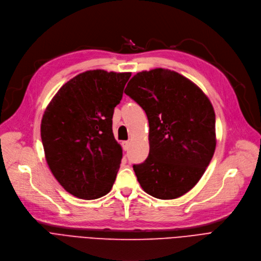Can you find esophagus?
Masks as SVG:
<instances>
[{
	"label": "esophagus",
	"mask_w": 261,
	"mask_h": 261,
	"mask_svg": "<svg viewBox=\"0 0 261 261\" xmlns=\"http://www.w3.org/2000/svg\"><path fill=\"white\" fill-rule=\"evenodd\" d=\"M122 148L124 151H127L129 148V141H123L122 142Z\"/></svg>",
	"instance_id": "34e87169"
}]
</instances>
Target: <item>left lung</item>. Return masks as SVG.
<instances>
[{
	"label": "left lung",
	"mask_w": 261,
	"mask_h": 261,
	"mask_svg": "<svg viewBox=\"0 0 261 261\" xmlns=\"http://www.w3.org/2000/svg\"><path fill=\"white\" fill-rule=\"evenodd\" d=\"M124 92L145 111L150 126V153L133 166L142 189L160 200L187 193L216 150L212 103L191 81L161 68L137 73Z\"/></svg>",
	"instance_id": "8db88e82"
}]
</instances>
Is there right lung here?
Wrapping results in <instances>:
<instances>
[{
    "mask_svg": "<svg viewBox=\"0 0 261 261\" xmlns=\"http://www.w3.org/2000/svg\"><path fill=\"white\" fill-rule=\"evenodd\" d=\"M130 73L86 71L66 83L46 107L41 140L46 163L64 189L83 200L107 194L122 148L113 116Z\"/></svg>",
    "mask_w": 261,
    "mask_h": 261,
    "instance_id": "obj_1",
    "label": "right lung"
}]
</instances>
